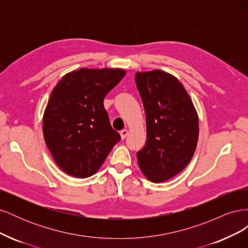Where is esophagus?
Returning a JSON list of instances; mask_svg holds the SVG:
<instances>
[{
  "label": "esophagus",
  "instance_id": "esophagus-1",
  "mask_svg": "<svg viewBox=\"0 0 248 248\" xmlns=\"http://www.w3.org/2000/svg\"><path fill=\"white\" fill-rule=\"evenodd\" d=\"M128 130H127V129H123L121 132H120V136H121V139L122 140H125L126 139V137L127 136H128Z\"/></svg>",
  "mask_w": 248,
  "mask_h": 248
}]
</instances>
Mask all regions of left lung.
<instances>
[{"instance_id": "left-lung-1", "label": "left lung", "mask_w": 248, "mask_h": 248, "mask_svg": "<svg viewBox=\"0 0 248 248\" xmlns=\"http://www.w3.org/2000/svg\"><path fill=\"white\" fill-rule=\"evenodd\" d=\"M136 84L147 122L146 144L137 153L139 166L150 181L164 182L192 158L199 138L198 114L181 82L167 72H138Z\"/></svg>"}]
</instances>
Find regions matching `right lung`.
Masks as SVG:
<instances>
[{
	"mask_svg": "<svg viewBox=\"0 0 248 248\" xmlns=\"http://www.w3.org/2000/svg\"><path fill=\"white\" fill-rule=\"evenodd\" d=\"M122 69L81 68L52 90L43 116V136L52 158L72 177L94 175L117 142L103 99L124 76Z\"/></svg>",
	"mask_w": 248,
	"mask_h": 248,
	"instance_id": "obj_1",
	"label": "right lung"
}]
</instances>
